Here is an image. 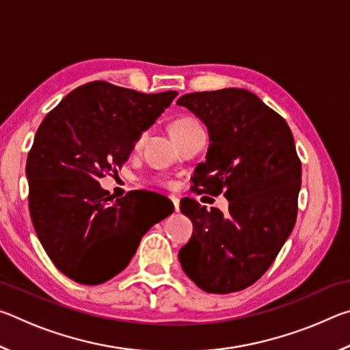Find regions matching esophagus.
<instances>
[{
    "mask_svg": "<svg viewBox=\"0 0 350 350\" xmlns=\"http://www.w3.org/2000/svg\"><path fill=\"white\" fill-rule=\"evenodd\" d=\"M170 199H171V200H173L174 210H176V211H179V210H180V200H179V198H176V196H171Z\"/></svg>",
    "mask_w": 350,
    "mask_h": 350,
    "instance_id": "34e87169",
    "label": "esophagus"
}]
</instances>
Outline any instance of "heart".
<instances>
[{
    "mask_svg": "<svg viewBox=\"0 0 350 350\" xmlns=\"http://www.w3.org/2000/svg\"><path fill=\"white\" fill-rule=\"evenodd\" d=\"M194 125H198V122H194L193 118H188V117L177 118V120H174V122H173V125H171V133L180 131V129H185V128L194 126Z\"/></svg>",
    "mask_w": 350,
    "mask_h": 350,
    "instance_id": "1",
    "label": "heart"
}]
</instances>
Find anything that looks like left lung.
<instances>
[{
    "label": "left lung",
    "instance_id": "left-lung-1",
    "mask_svg": "<svg viewBox=\"0 0 350 350\" xmlns=\"http://www.w3.org/2000/svg\"><path fill=\"white\" fill-rule=\"evenodd\" d=\"M177 105L204 122L210 135L194 189L228 199L227 215L182 200L193 234L180 248V265L205 292H238L265 273L293 230L301 188L293 135L280 114L239 88L185 94Z\"/></svg>",
    "mask_w": 350,
    "mask_h": 350
}]
</instances>
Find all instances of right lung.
I'll list each match as a JSON object with an SVG mask.
<instances>
[{"label": "right lung", "instance_id": "obj_1", "mask_svg": "<svg viewBox=\"0 0 350 350\" xmlns=\"http://www.w3.org/2000/svg\"><path fill=\"white\" fill-rule=\"evenodd\" d=\"M176 96L91 81L41 122L26 165L29 210L47 256L75 282L97 286L120 273L148 230L173 213L148 215L142 191L114 200L98 179L122 168Z\"/></svg>", "mask_w": 350, "mask_h": 350}]
</instances>
